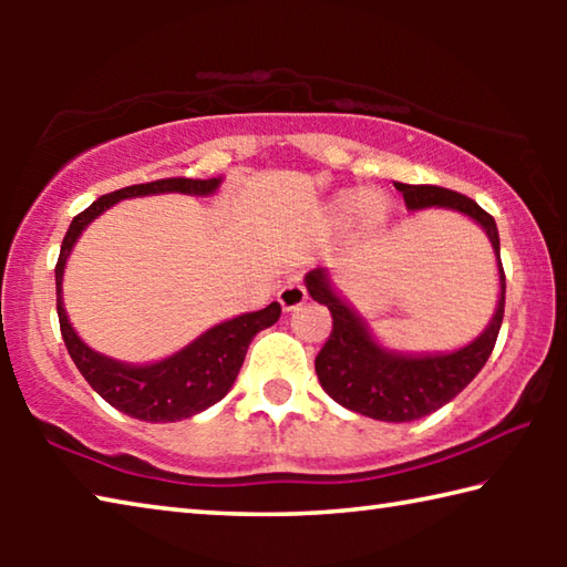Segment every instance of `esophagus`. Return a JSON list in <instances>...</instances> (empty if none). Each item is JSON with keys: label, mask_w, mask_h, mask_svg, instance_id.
Wrapping results in <instances>:
<instances>
[{"label": "esophagus", "mask_w": 567, "mask_h": 567, "mask_svg": "<svg viewBox=\"0 0 567 567\" xmlns=\"http://www.w3.org/2000/svg\"><path fill=\"white\" fill-rule=\"evenodd\" d=\"M277 300H280L285 312H292V310H297V307L305 305L307 292L300 282L292 280V282H287L280 292H277Z\"/></svg>", "instance_id": "esophagus-1"}]
</instances>
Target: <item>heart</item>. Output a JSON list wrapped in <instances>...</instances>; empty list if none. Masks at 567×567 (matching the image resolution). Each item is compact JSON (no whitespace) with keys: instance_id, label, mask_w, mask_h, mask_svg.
Segmentation results:
<instances>
[{"instance_id":"1","label":"heart","mask_w":567,"mask_h":567,"mask_svg":"<svg viewBox=\"0 0 567 567\" xmlns=\"http://www.w3.org/2000/svg\"><path fill=\"white\" fill-rule=\"evenodd\" d=\"M390 209V199L378 189H342L330 199L328 217L334 227H344L354 219L358 233L370 237L385 227Z\"/></svg>"}]
</instances>
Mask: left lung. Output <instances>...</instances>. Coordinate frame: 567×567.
I'll return each mask as SVG.
<instances>
[{"mask_svg":"<svg viewBox=\"0 0 567 567\" xmlns=\"http://www.w3.org/2000/svg\"><path fill=\"white\" fill-rule=\"evenodd\" d=\"M408 209L445 207L483 227L493 245L501 277V295L487 328L473 342L453 352H398L380 344L362 315L344 300L330 270L315 267L305 275L307 292L332 315V332L315 360L322 390L342 408L382 422H412L447 405L483 370L495 348L505 312V272L501 262V235L495 219L460 192L435 185L395 182Z\"/></svg>","mask_w":567,"mask_h":567,"instance_id":"8db88e82","label":"left lung"}]
</instances>
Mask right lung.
<instances>
[{
  "label": "right lung",
  "instance_id": "add662e5",
  "mask_svg": "<svg viewBox=\"0 0 567 567\" xmlns=\"http://www.w3.org/2000/svg\"><path fill=\"white\" fill-rule=\"evenodd\" d=\"M223 185V177L213 179H187V177H169L147 182V185H132L110 195H102L97 203H92L84 213L72 219L70 229L62 239L60 260L54 267L56 280V315H60V330L66 344V352L74 360L76 370L90 382L92 390L100 398L110 402L112 408L137 420L147 422H177L197 415L215 402L223 400L229 388L235 385L237 372L243 368L249 342L260 330L272 328L280 320L282 307L280 302H270L265 310L237 315L233 320H225L215 328L205 330L199 338L192 340L185 348L177 350L169 358L157 362H122L110 354L92 350L84 342L66 318L62 302V280L64 267L70 260V252L76 239L94 223L102 213H107L122 199L130 197H147V195H165V192H179V195L209 197Z\"/></svg>",
  "mask_w": 567,
  "mask_h": 567
}]
</instances>
